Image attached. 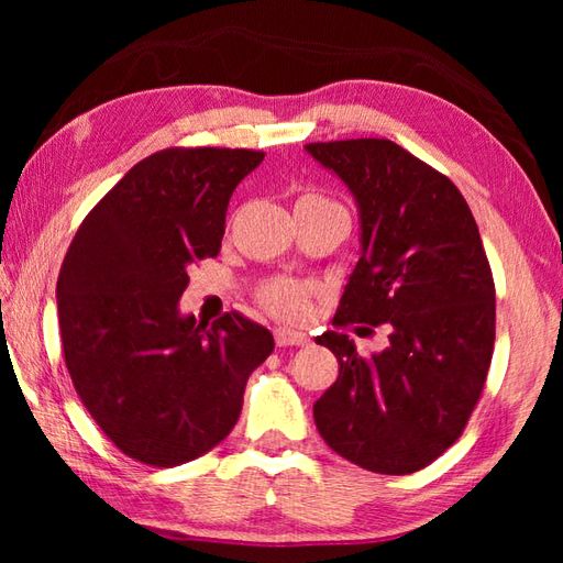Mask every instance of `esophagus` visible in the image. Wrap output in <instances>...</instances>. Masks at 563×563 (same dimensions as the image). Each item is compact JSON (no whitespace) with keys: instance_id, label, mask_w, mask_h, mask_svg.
Listing matches in <instances>:
<instances>
[{"instance_id":"esophagus-1","label":"esophagus","mask_w":563,"mask_h":563,"mask_svg":"<svg viewBox=\"0 0 563 563\" xmlns=\"http://www.w3.org/2000/svg\"><path fill=\"white\" fill-rule=\"evenodd\" d=\"M275 343L288 349V345H307L309 336L302 331H292V329H275Z\"/></svg>"}]
</instances>
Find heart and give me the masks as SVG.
I'll return each instance as SVG.
<instances>
[{"mask_svg": "<svg viewBox=\"0 0 563 563\" xmlns=\"http://www.w3.org/2000/svg\"><path fill=\"white\" fill-rule=\"evenodd\" d=\"M312 198H321V196H312ZM312 295H314V288L307 283L292 280V278H271L258 288L256 300L268 314L297 321L307 314Z\"/></svg>", "mask_w": 563, "mask_h": 563, "instance_id": "b5f03b06", "label": "heart"}]
</instances>
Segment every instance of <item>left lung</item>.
Masks as SVG:
<instances>
[{
    "label": "left lung",
    "mask_w": 563,
    "mask_h": 563,
    "mask_svg": "<svg viewBox=\"0 0 563 563\" xmlns=\"http://www.w3.org/2000/svg\"><path fill=\"white\" fill-rule=\"evenodd\" d=\"M307 152L351 188L363 227L336 331L317 339L341 365L314 404L317 428L363 470L418 472L462 435L492 365L496 288L479 227L457 186L397 142H309ZM355 323L387 325L388 349L357 356L342 331Z\"/></svg>",
    "instance_id": "left-lung-1"
}]
</instances>
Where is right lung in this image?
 Returning <instances> with one entry per match:
<instances>
[{"instance_id":"1","label":"right lung","mask_w":563,"mask_h":563,"mask_svg":"<svg viewBox=\"0 0 563 563\" xmlns=\"http://www.w3.org/2000/svg\"><path fill=\"white\" fill-rule=\"evenodd\" d=\"M258 150L169 147L137 162L71 239L57 278L65 365L113 445L150 466H178L234 428L249 375L273 333L230 312L178 314L188 271L220 254L236 184Z\"/></svg>"}]
</instances>
